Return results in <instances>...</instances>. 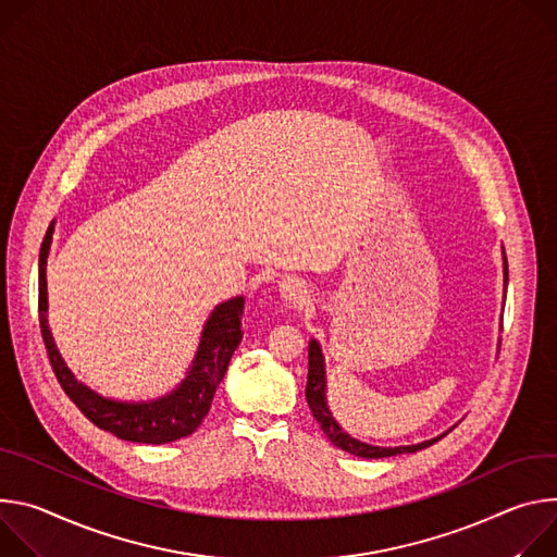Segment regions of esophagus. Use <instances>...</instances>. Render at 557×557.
<instances>
[{
  "label": "esophagus",
  "instance_id": "obj_1",
  "mask_svg": "<svg viewBox=\"0 0 557 557\" xmlns=\"http://www.w3.org/2000/svg\"><path fill=\"white\" fill-rule=\"evenodd\" d=\"M278 292L281 296L289 302V305H302L305 298H307V289H305V283L294 278V276H287L278 283Z\"/></svg>",
  "mask_w": 557,
  "mask_h": 557
}]
</instances>
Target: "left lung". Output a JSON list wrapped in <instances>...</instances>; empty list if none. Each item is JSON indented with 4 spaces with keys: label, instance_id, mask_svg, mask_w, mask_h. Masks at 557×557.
<instances>
[{
    "label": "left lung",
    "instance_id": "obj_1",
    "mask_svg": "<svg viewBox=\"0 0 557 557\" xmlns=\"http://www.w3.org/2000/svg\"><path fill=\"white\" fill-rule=\"evenodd\" d=\"M507 281H509V268H507V257H505V287H507ZM325 389H327V381H325V358H323V351H321V345L312 338L310 341V372H307V387H305V398H307V405H310L314 418L319 420L321 429L325 431V436L336 445L341 447L343 451L347 454H354L358 458H387V456H398V454H413V451H420V449H426L429 445L438 443L441 438H445L449 431H445V434L431 438V441H424V443H418V445H403V447H376V445H367V443H360L356 438H351L347 431H343V426L334 420L330 407H327V398H325Z\"/></svg>",
    "mask_w": 557,
    "mask_h": 557
}]
</instances>
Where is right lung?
I'll list each match as a JSON object with an SVG mask.
<instances>
[{
    "instance_id": "obj_1",
    "label": "right lung",
    "mask_w": 557,
    "mask_h": 557,
    "mask_svg": "<svg viewBox=\"0 0 557 557\" xmlns=\"http://www.w3.org/2000/svg\"><path fill=\"white\" fill-rule=\"evenodd\" d=\"M52 232L54 221L48 225L39 250V327L52 372L61 389L66 392V396L79 407V411L92 424H97L103 431H110V434H114L121 441L165 445L195 434L197 426L208 416L214 392L227 372L234 349L243 338L240 317L245 298L236 296L214 307V312L203 325L195 360L176 389L157 400L141 403L103 398L73 376L48 330L46 259L50 252Z\"/></svg>"
}]
</instances>
